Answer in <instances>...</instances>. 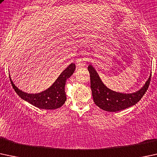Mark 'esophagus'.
Masks as SVG:
<instances>
[{
    "mask_svg": "<svg viewBox=\"0 0 157 157\" xmlns=\"http://www.w3.org/2000/svg\"><path fill=\"white\" fill-rule=\"evenodd\" d=\"M88 52L86 51H81V52L79 55L78 59L76 61V63L78 66H84L87 62H88Z\"/></svg>",
    "mask_w": 157,
    "mask_h": 157,
    "instance_id": "obj_1",
    "label": "esophagus"
}]
</instances>
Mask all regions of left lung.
Masks as SVG:
<instances>
[{"mask_svg":"<svg viewBox=\"0 0 157 157\" xmlns=\"http://www.w3.org/2000/svg\"><path fill=\"white\" fill-rule=\"evenodd\" d=\"M93 101L101 109L109 112L124 110L138 103L148 89L151 74L140 90L133 93H120L110 90L102 83L96 71L91 65L88 66Z\"/></svg>","mask_w":157,"mask_h":157,"instance_id":"8db88e82","label":"left lung"}]
</instances>
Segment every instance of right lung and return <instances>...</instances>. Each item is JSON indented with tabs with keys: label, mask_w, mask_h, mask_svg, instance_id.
I'll use <instances>...</instances> for the list:
<instances>
[{
	"label": "right lung",
	"mask_w": 157,
	"mask_h": 157,
	"mask_svg": "<svg viewBox=\"0 0 157 157\" xmlns=\"http://www.w3.org/2000/svg\"><path fill=\"white\" fill-rule=\"evenodd\" d=\"M75 64L71 63L59 75L54 83L45 91L37 94H30L19 90L13 83L10 76L11 84L17 95L23 100L34 106L46 110H53L62 107L65 104L66 95L65 91V82L75 71Z\"/></svg>",
	"instance_id": "obj_1"
}]
</instances>
